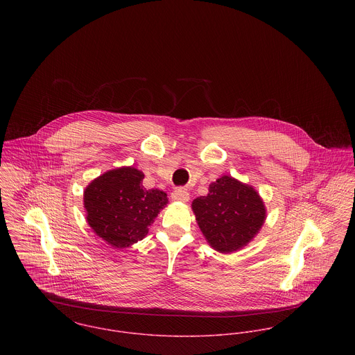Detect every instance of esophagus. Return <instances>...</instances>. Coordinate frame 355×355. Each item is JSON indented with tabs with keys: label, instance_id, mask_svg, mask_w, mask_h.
<instances>
[{
	"label": "esophagus",
	"instance_id": "1",
	"mask_svg": "<svg viewBox=\"0 0 355 355\" xmlns=\"http://www.w3.org/2000/svg\"><path fill=\"white\" fill-rule=\"evenodd\" d=\"M171 198L176 202H189L190 200V193L186 190V189H176L172 194H171Z\"/></svg>",
	"mask_w": 355,
	"mask_h": 355
}]
</instances>
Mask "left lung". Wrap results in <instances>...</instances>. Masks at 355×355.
<instances>
[{
	"label": "left lung",
	"instance_id": "left-lung-1",
	"mask_svg": "<svg viewBox=\"0 0 355 355\" xmlns=\"http://www.w3.org/2000/svg\"><path fill=\"white\" fill-rule=\"evenodd\" d=\"M209 246L223 254L248 246L266 218V207L253 186L224 175L209 184L206 197L191 203Z\"/></svg>",
	"mask_w": 355,
	"mask_h": 355
}]
</instances>
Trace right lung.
Returning <instances> with one entry per match:
<instances>
[{
  "label": "right lung",
  "instance_id": "obj_1",
  "mask_svg": "<svg viewBox=\"0 0 355 355\" xmlns=\"http://www.w3.org/2000/svg\"><path fill=\"white\" fill-rule=\"evenodd\" d=\"M144 178L134 166L116 168L96 178L83 193L89 225L113 249L142 241L168 203L166 193L142 186Z\"/></svg>",
  "mask_w": 355,
  "mask_h": 355
}]
</instances>
